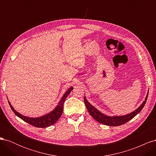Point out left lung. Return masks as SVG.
<instances>
[{
  "mask_svg": "<svg viewBox=\"0 0 156 156\" xmlns=\"http://www.w3.org/2000/svg\"><path fill=\"white\" fill-rule=\"evenodd\" d=\"M148 96V93L147 94V95H146L144 101H143V103L141 104V105L137 108V109H136L135 111L129 113L128 115L120 116H108L104 115L102 114L101 112L98 111L94 106L90 104L89 102H88V101L87 100L85 97L84 98V103H85L86 107L88 112L90 113V115L98 122L110 126H119L122 124H124L126 122L131 120L133 118H134L136 115H137L138 113L140 112V111L143 109V108L145 105L146 100H147Z\"/></svg>",
  "mask_w": 156,
  "mask_h": 156,
  "instance_id": "8db88e82",
  "label": "left lung"
}]
</instances>
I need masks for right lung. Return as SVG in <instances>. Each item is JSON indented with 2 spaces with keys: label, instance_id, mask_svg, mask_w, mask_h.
Instances as JSON below:
<instances>
[{
  "label": "right lung",
  "instance_id": "1",
  "mask_svg": "<svg viewBox=\"0 0 156 156\" xmlns=\"http://www.w3.org/2000/svg\"><path fill=\"white\" fill-rule=\"evenodd\" d=\"M72 90H73V87H71L68 89V90L65 93L64 95L62 96V99H61L58 105L56 106V107L53 111L51 112L48 115L39 117V118H29V117L23 116L21 115L20 113L17 112L16 110H14V108L11 105L9 101L8 103L13 112L15 113V115H17L19 118H20V119H22L23 121L27 122L28 124H29L33 126H35L37 127H41V128H43V127H46L54 124L55 122L60 119V117L61 115H62V113L63 112V106H64V101Z\"/></svg>",
  "mask_w": 156,
  "mask_h": 156
}]
</instances>
